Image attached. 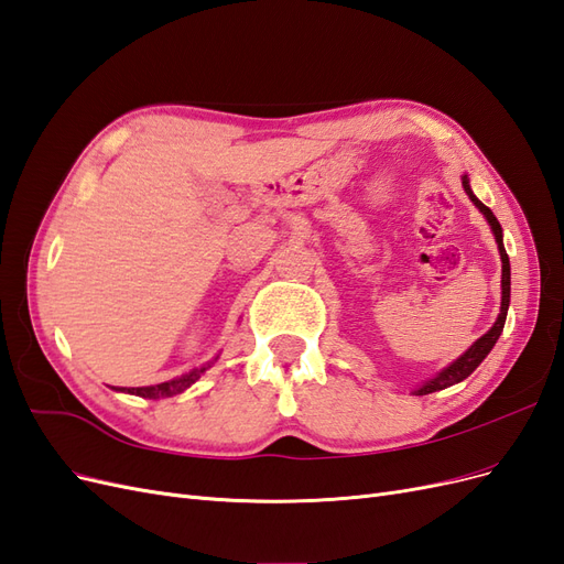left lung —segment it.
<instances>
[{
  "mask_svg": "<svg viewBox=\"0 0 564 564\" xmlns=\"http://www.w3.org/2000/svg\"><path fill=\"white\" fill-rule=\"evenodd\" d=\"M464 181V191L466 195L470 197V202L475 204L477 209H480L487 218V224L491 226V232H494V240H497L499 245V253H501V313L497 317V322H494V327L475 340V344L458 357V360H454L449 367H445L442 371H437L435 377L431 381H425L423 386H419L414 392L416 395H429V392H435V390H445L458 381L468 379L470 373L480 367V362L485 360V357L489 355V350L494 348V344H497L501 332H503V324H506V315H508V303H510V261H508V253L503 249V230H501V224L497 220V216L491 214L489 207H485V204L477 199L470 191V183H468V176L460 178Z\"/></svg>",
  "mask_w": 564,
  "mask_h": 564,
  "instance_id": "1",
  "label": "left lung"
}]
</instances>
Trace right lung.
<instances>
[{
  "mask_svg": "<svg viewBox=\"0 0 564 564\" xmlns=\"http://www.w3.org/2000/svg\"><path fill=\"white\" fill-rule=\"evenodd\" d=\"M204 369H207V367L193 369L191 373H183L181 379H174V381H164V383H158V386H143V388H129V390H124V392H131V395L148 398V400L172 398V395H178V392H183L185 388H191V386L199 379V373H202Z\"/></svg>",
  "mask_w": 564,
  "mask_h": 564,
  "instance_id": "1",
  "label": "right lung"
}]
</instances>
